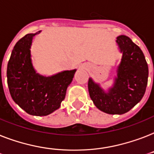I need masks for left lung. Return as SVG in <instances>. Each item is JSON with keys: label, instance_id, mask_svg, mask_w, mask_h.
I'll return each instance as SVG.
<instances>
[{"label": "left lung", "instance_id": "8db88e82", "mask_svg": "<svg viewBox=\"0 0 154 154\" xmlns=\"http://www.w3.org/2000/svg\"><path fill=\"white\" fill-rule=\"evenodd\" d=\"M116 43L122 52L114 85L105 92L99 84L89 79L88 89L96 107L105 113L122 115L134 107L145 94L149 68L139 47L125 35L117 37Z\"/></svg>", "mask_w": 154, "mask_h": 154}]
</instances>
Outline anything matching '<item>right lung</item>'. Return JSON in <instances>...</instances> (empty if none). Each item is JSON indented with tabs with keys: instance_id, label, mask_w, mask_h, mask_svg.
I'll list each match as a JSON object with an SVG mask.
<instances>
[{
	"instance_id": "obj_1",
	"label": "right lung",
	"mask_w": 154,
	"mask_h": 154,
	"mask_svg": "<svg viewBox=\"0 0 154 154\" xmlns=\"http://www.w3.org/2000/svg\"><path fill=\"white\" fill-rule=\"evenodd\" d=\"M40 32L27 34L15 44L7 65V83L13 100L26 113L48 116L60 106L76 69L51 77L38 74L31 61L33 37Z\"/></svg>"
}]
</instances>
